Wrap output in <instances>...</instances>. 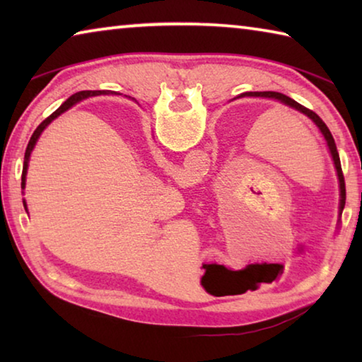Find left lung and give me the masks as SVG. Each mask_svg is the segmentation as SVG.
Wrapping results in <instances>:
<instances>
[{
  "mask_svg": "<svg viewBox=\"0 0 362 362\" xmlns=\"http://www.w3.org/2000/svg\"><path fill=\"white\" fill-rule=\"evenodd\" d=\"M265 97V99H274L281 103H284V105L291 107V108H296L297 112L303 113L305 116H308V118L315 122L317 126V129L321 131L324 140H326V144L329 146V151H330V156H332V161H334V166L337 170V177H339V187H340V206H339V212L341 216L343 212V207H345V199H346V189H345V179H343V173H341V164H340V156H339V151H337V145H335V140L332 137V134H330L329 127L326 126V122H324L320 116H317L315 112H311V110L305 108L303 105H300L298 102H296L291 97H287L281 93H273V90H263V93H244L241 94V97Z\"/></svg>",
  "mask_w": 362,
  "mask_h": 362,
  "instance_id": "8db88e82",
  "label": "left lung"
}]
</instances>
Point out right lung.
<instances>
[{
    "label": "right lung",
    "instance_id": "right-lung-1",
    "mask_svg": "<svg viewBox=\"0 0 362 362\" xmlns=\"http://www.w3.org/2000/svg\"><path fill=\"white\" fill-rule=\"evenodd\" d=\"M100 94H108V93H100V90H81V93L73 94V95L70 97V99H66V100L62 103V105H60V107L56 110V112H54L51 116H47V118H46L45 121H42L38 127H36V131L33 132V136L30 137V142H28V145H27V150H25V158H23V169H22V189L25 188V177H27V169H28V159H30V155H32V151H33V148H35L36 142H38V139H40V136H41V132L46 129L49 122H51L52 119H56L60 113L66 112V110H69L70 107L75 105V103H78L79 100L88 99V97H90V95H100ZM110 94H112V93H110ZM23 207H25V211H27V204H25V201H23Z\"/></svg>",
    "mask_w": 362,
    "mask_h": 362
}]
</instances>
